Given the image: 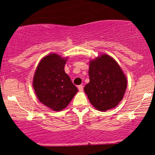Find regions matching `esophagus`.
Wrapping results in <instances>:
<instances>
[{
  "label": "esophagus",
  "instance_id": "34e87169",
  "mask_svg": "<svg viewBox=\"0 0 155 155\" xmlns=\"http://www.w3.org/2000/svg\"><path fill=\"white\" fill-rule=\"evenodd\" d=\"M78 89H79V91H83V86H82V85H79V86H78Z\"/></svg>",
  "mask_w": 155,
  "mask_h": 155
}]
</instances>
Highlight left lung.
<instances>
[{
    "instance_id": "8db88e82",
    "label": "left lung",
    "mask_w": 155,
    "mask_h": 155,
    "mask_svg": "<svg viewBox=\"0 0 155 155\" xmlns=\"http://www.w3.org/2000/svg\"><path fill=\"white\" fill-rule=\"evenodd\" d=\"M90 82L84 87L96 109L105 112L118 105L127 86L126 75L116 61L107 54H100L89 63Z\"/></svg>"
}]
</instances>
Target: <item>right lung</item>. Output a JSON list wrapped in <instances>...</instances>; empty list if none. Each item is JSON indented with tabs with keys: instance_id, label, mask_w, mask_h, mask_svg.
I'll return each instance as SVG.
<instances>
[{
	"instance_id": "right-lung-1",
	"label": "right lung",
	"mask_w": 155,
	"mask_h": 155,
	"mask_svg": "<svg viewBox=\"0 0 155 155\" xmlns=\"http://www.w3.org/2000/svg\"><path fill=\"white\" fill-rule=\"evenodd\" d=\"M68 59L56 53L47 54L38 64L33 78L32 85L40 102L56 112L68 107L78 91L64 71Z\"/></svg>"
}]
</instances>
